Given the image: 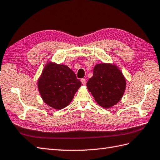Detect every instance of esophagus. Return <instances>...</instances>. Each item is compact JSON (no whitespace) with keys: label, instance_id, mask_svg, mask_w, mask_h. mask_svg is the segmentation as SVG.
<instances>
[{"label":"esophagus","instance_id":"obj_1","mask_svg":"<svg viewBox=\"0 0 160 160\" xmlns=\"http://www.w3.org/2000/svg\"><path fill=\"white\" fill-rule=\"evenodd\" d=\"M81 82H82V84H86V80L84 79V78H82V79H81Z\"/></svg>","mask_w":160,"mask_h":160}]
</instances>
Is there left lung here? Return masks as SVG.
<instances>
[{
    "instance_id": "obj_1",
    "label": "left lung",
    "mask_w": 160,
    "mask_h": 160,
    "mask_svg": "<svg viewBox=\"0 0 160 160\" xmlns=\"http://www.w3.org/2000/svg\"><path fill=\"white\" fill-rule=\"evenodd\" d=\"M126 80L115 64H98L93 69V77L87 87L95 100L103 108H110L121 100L126 88Z\"/></svg>"
}]
</instances>
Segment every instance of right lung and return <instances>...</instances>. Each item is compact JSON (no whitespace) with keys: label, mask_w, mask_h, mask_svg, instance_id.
<instances>
[{"label":"right lung","mask_w":160,"mask_h":160,"mask_svg":"<svg viewBox=\"0 0 160 160\" xmlns=\"http://www.w3.org/2000/svg\"><path fill=\"white\" fill-rule=\"evenodd\" d=\"M80 86V81L69 67L53 62L47 64L38 81L43 101L55 109L68 106Z\"/></svg>","instance_id":"1"}]
</instances>
